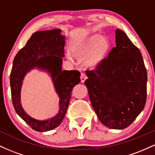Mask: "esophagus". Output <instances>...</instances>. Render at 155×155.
Here are the masks:
<instances>
[{"label": "esophagus", "mask_w": 155, "mask_h": 155, "mask_svg": "<svg viewBox=\"0 0 155 155\" xmlns=\"http://www.w3.org/2000/svg\"><path fill=\"white\" fill-rule=\"evenodd\" d=\"M80 78H81V81L82 83H84L85 81V80L87 79V76L86 74H84V73H81V76H80Z\"/></svg>", "instance_id": "34e87169"}]
</instances>
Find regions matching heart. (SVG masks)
<instances>
[{
    "mask_svg": "<svg viewBox=\"0 0 155 155\" xmlns=\"http://www.w3.org/2000/svg\"><path fill=\"white\" fill-rule=\"evenodd\" d=\"M111 47L110 41L106 36L94 34L81 39L71 45V52L79 60H84L87 68H95L100 64Z\"/></svg>",
    "mask_w": 155,
    "mask_h": 155,
    "instance_id": "1",
    "label": "heart"
}]
</instances>
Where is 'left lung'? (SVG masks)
Segmentation results:
<instances>
[{
  "label": "left lung",
  "instance_id": "obj_1",
  "mask_svg": "<svg viewBox=\"0 0 155 155\" xmlns=\"http://www.w3.org/2000/svg\"><path fill=\"white\" fill-rule=\"evenodd\" d=\"M116 47L85 81L99 120L111 129H124L136 119L147 101V72L141 53L127 35L116 32Z\"/></svg>",
  "mask_w": 155,
  "mask_h": 155
}]
</instances>
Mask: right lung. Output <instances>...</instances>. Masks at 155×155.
I'll return each instance as SVG.
<instances>
[{"mask_svg": "<svg viewBox=\"0 0 155 155\" xmlns=\"http://www.w3.org/2000/svg\"><path fill=\"white\" fill-rule=\"evenodd\" d=\"M61 30L35 32L24 47L16 54L10 74L12 98L16 112L32 129L46 132L58 127L66 113L73 88L80 80L78 71H62V58L65 56V36ZM38 67L51 73L56 91L60 97V111L49 120H34L22 109L20 90L24 76L30 70Z\"/></svg>", "mask_w": 155, "mask_h": 155, "instance_id": "1", "label": "right lung"}]
</instances>
